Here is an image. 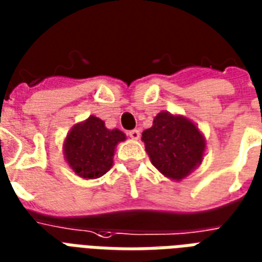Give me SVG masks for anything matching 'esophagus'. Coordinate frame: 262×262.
<instances>
[{
  "instance_id": "1",
  "label": "esophagus",
  "mask_w": 262,
  "mask_h": 262,
  "mask_svg": "<svg viewBox=\"0 0 262 262\" xmlns=\"http://www.w3.org/2000/svg\"><path fill=\"white\" fill-rule=\"evenodd\" d=\"M139 135H141L139 129H131V131L128 133V137H129V138H133V139H138Z\"/></svg>"
}]
</instances>
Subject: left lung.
Here are the masks:
<instances>
[{"instance_id": "1", "label": "left lung", "mask_w": 262, "mask_h": 262, "mask_svg": "<svg viewBox=\"0 0 262 262\" xmlns=\"http://www.w3.org/2000/svg\"><path fill=\"white\" fill-rule=\"evenodd\" d=\"M152 165L173 180H181L201 163L205 142L201 133L186 117L159 113L154 125L142 133Z\"/></svg>"}]
</instances>
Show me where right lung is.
Segmentation results:
<instances>
[{"label": "right lung", "mask_w": 262, "mask_h": 262, "mask_svg": "<svg viewBox=\"0 0 262 262\" xmlns=\"http://www.w3.org/2000/svg\"><path fill=\"white\" fill-rule=\"evenodd\" d=\"M124 139V133L107 129L100 118L91 116L85 123L76 124L67 135L64 155L76 174L83 179H97L110 170L114 148Z\"/></svg>", "instance_id": "obj_1"}]
</instances>
